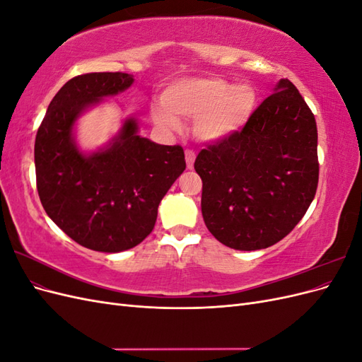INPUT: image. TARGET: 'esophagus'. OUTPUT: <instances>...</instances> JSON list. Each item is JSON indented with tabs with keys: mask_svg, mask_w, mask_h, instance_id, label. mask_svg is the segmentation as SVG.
Wrapping results in <instances>:
<instances>
[{
	"mask_svg": "<svg viewBox=\"0 0 362 362\" xmlns=\"http://www.w3.org/2000/svg\"><path fill=\"white\" fill-rule=\"evenodd\" d=\"M194 158H196L194 151H192V149H185V163H187V169H193Z\"/></svg>",
	"mask_w": 362,
	"mask_h": 362,
	"instance_id": "34e87169",
	"label": "esophagus"
}]
</instances>
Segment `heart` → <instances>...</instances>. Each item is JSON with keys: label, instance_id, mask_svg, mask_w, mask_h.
Masks as SVG:
<instances>
[{"label": "heart", "instance_id": "heart-1", "mask_svg": "<svg viewBox=\"0 0 362 362\" xmlns=\"http://www.w3.org/2000/svg\"><path fill=\"white\" fill-rule=\"evenodd\" d=\"M255 105L257 95L252 87L205 76L169 86L163 93V103L152 105L151 115L156 124L172 131L181 129V119L194 120L196 137L214 144L242 129Z\"/></svg>", "mask_w": 362, "mask_h": 362}]
</instances>
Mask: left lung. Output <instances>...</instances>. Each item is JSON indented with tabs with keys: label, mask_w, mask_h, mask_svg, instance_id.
Instances as JSON below:
<instances>
[{
	"label": "left lung",
	"mask_w": 362,
	"mask_h": 362,
	"mask_svg": "<svg viewBox=\"0 0 362 362\" xmlns=\"http://www.w3.org/2000/svg\"><path fill=\"white\" fill-rule=\"evenodd\" d=\"M194 169L208 231L237 250L266 249L293 231L314 199L315 117L284 78L242 129L199 152Z\"/></svg>",
	"instance_id": "obj_1"
}]
</instances>
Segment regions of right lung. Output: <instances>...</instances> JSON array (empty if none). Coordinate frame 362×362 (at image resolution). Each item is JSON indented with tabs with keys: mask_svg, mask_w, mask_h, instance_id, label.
<instances>
[{
	"mask_svg": "<svg viewBox=\"0 0 362 362\" xmlns=\"http://www.w3.org/2000/svg\"><path fill=\"white\" fill-rule=\"evenodd\" d=\"M133 81L125 72L74 76L52 98L36 134V182L43 208L74 242L98 252L115 254L144 242L154 229L164 194L185 169L182 148L139 136L134 117L124 120L105 148L83 154L76 146V119Z\"/></svg>",
	"mask_w": 362,
	"mask_h": 362,
	"instance_id": "obj_1",
	"label": "right lung"
}]
</instances>
